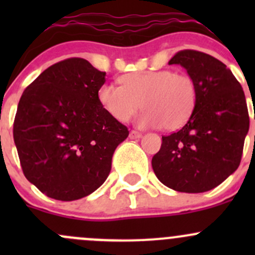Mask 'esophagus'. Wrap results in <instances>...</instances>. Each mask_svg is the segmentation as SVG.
Listing matches in <instances>:
<instances>
[{
	"instance_id": "obj_1",
	"label": "esophagus",
	"mask_w": 255,
	"mask_h": 255,
	"mask_svg": "<svg viewBox=\"0 0 255 255\" xmlns=\"http://www.w3.org/2000/svg\"><path fill=\"white\" fill-rule=\"evenodd\" d=\"M140 137H142V133L137 132V130H130V133H129L130 139H139Z\"/></svg>"
}]
</instances>
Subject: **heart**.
<instances>
[{"instance_id":"heart-1","label":"heart","mask_w":255,"mask_h":255,"mask_svg":"<svg viewBox=\"0 0 255 255\" xmlns=\"http://www.w3.org/2000/svg\"><path fill=\"white\" fill-rule=\"evenodd\" d=\"M121 86L104 84L99 101L107 113L127 122L140 106L145 110L137 118L143 128L163 126L166 130L181 128L189 121L197 102V85L191 76L164 69L126 74Z\"/></svg>"}]
</instances>
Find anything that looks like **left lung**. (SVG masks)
Instances as JSON below:
<instances>
[{
  "label": "left lung",
  "instance_id": "8db88e82",
  "mask_svg": "<svg viewBox=\"0 0 255 255\" xmlns=\"http://www.w3.org/2000/svg\"><path fill=\"white\" fill-rule=\"evenodd\" d=\"M174 64L195 80L197 102L181 129L161 137L151 166L175 191L205 192L238 169L249 130L246 96L232 71L208 54L181 50L169 60V65Z\"/></svg>",
  "mask_w": 255,
  "mask_h": 255
}]
</instances>
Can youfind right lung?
<instances>
[{
  "label": "right lung",
  "instance_id": "obj_1",
  "mask_svg": "<svg viewBox=\"0 0 255 255\" xmlns=\"http://www.w3.org/2000/svg\"><path fill=\"white\" fill-rule=\"evenodd\" d=\"M105 82L106 73L71 58L49 66L20 97L14 144L24 176L48 197L74 201L92 194L129 134L100 104Z\"/></svg>",
  "mask_w": 255,
  "mask_h": 255
}]
</instances>
